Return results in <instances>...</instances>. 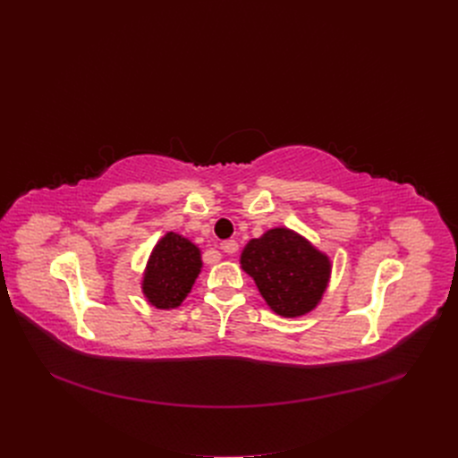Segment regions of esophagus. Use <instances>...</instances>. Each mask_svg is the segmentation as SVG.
I'll return each instance as SVG.
<instances>
[{
  "label": "esophagus",
  "mask_w": 458,
  "mask_h": 458,
  "mask_svg": "<svg viewBox=\"0 0 458 458\" xmlns=\"http://www.w3.org/2000/svg\"><path fill=\"white\" fill-rule=\"evenodd\" d=\"M221 250L226 254H235L239 250V245H237V242H233V239H228V242L221 243Z\"/></svg>",
  "instance_id": "esophagus-1"
}]
</instances>
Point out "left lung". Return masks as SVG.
Listing matches in <instances>:
<instances>
[{"instance_id":"left-lung-1","label":"left lung","mask_w":458,"mask_h":458,"mask_svg":"<svg viewBox=\"0 0 458 458\" xmlns=\"http://www.w3.org/2000/svg\"><path fill=\"white\" fill-rule=\"evenodd\" d=\"M242 266L271 310L284 318L314 310L330 276L328 258L287 228L269 230L249 242L242 252Z\"/></svg>"}]
</instances>
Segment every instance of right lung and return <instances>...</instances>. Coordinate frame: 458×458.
Segmentation results:
<instances>
[{
    "label": "right lung",
    "instance_id": "obj_1",
    "mask_svg": "<svg viewBox=\"0 0 458 458\" xmlns=\"http://www.w3.org/2000/svg\"><path fill=\"white\" fill-rule=\"evenodd\" d=\"M200 267V250L185 237L168 232L148 259L142 292L156 308H176L191 292Z\"/></svg>",
    "mask_w": 458,
    "mask_h": 458
}]
</instances>
